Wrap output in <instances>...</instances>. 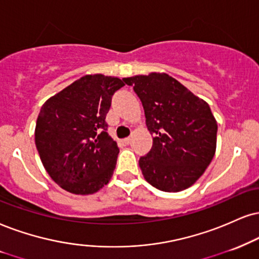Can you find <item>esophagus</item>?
<instances>
[{
	"mask_svg": "<svg viewBox=\"0 0 259 259\" xmlns=\"http://www.w3.org/2000/svg\"><path fill=\"white\" fill-rule=\"evenodd\" d=\"M123 143H124V144H130V143H131V137H127V138H124L123 139Z\"/></svg>",
	"mask_w": 259,
	"mask_h": 259,
	"instance_id": "esophagus-1",
	"label": "esophagus"
}]
</instances>
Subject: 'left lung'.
Returning a JSON list of instances; mask_svg holds the SVG:
<instances>
[{
    "mask_svg": "<svg viewBox=\"0 0 259 259\" xmlns=\"http://www.w3.org/2000/svg\"><path fill=\"white\" fill-rule=\"evenodd\" d=\"M142 101L152 148L139 158L150 185L186 190L202 177L216 151L218 122L209 104L165 73L123 78Z\"/></svg>",
    "mask_w": 259,
    "mask_h": 259,
    "instance_id": "left-lung-1",
    "label": "left lung"
}]
</instances>
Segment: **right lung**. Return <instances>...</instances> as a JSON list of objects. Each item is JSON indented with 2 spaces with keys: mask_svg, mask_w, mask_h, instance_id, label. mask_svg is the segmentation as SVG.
<instances>
[{
  "mask_svg": "<svg viewBox=\"0 0 259 259\" xmlns=\"http://www.w3.org/2000/svg\"><path fill=\"white\" fill-rule=\"evenodd\" d=\"M123 85L115 76L84 75L41 105L34 142L48 174L63 190L92 194L113 177L119 148L105 116Z\"/></svg>",
  "mask_w": 259,
  "mask_h": 259,
  "instance_id": "add662e5",
  "label": "right lung"
}]
</instances>
